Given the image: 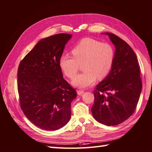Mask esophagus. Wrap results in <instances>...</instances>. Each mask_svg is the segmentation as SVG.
Instances as JSON below:
<instances>
[{"instance_id":"1","label":"esophagus","mask_w":152,"mask_h":152,"mask_svg":"<svg viewBox=\"0 0 152 152\" xmlns=\"http://www.w3.org/2000/svg\"><path fill=\"white\" fill-rule=\"evenodd\" d=\"M84 93L83 90H77V93L78 95H82Z\"/></svg>"}]
</instances>
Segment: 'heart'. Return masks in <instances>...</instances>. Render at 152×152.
<instances>
[{"label":"heart","instance_id":"obj_1","mask_svg":"<svg viewBox=\"0 0 152 152\" xmlns=\"http://www.w3.org/2000/svg\"><path fill=\"white\" fill-rule=\"evenodd\" d=\"M74 57L62 55L59 66L65 76L73 78L80 65L84 72L76 76L72 81L74 86L85 88L93 85L96 80L106 77L113 65L115 50L108 43H102L93 38H84L72 48Z\"/></svg>","mask_w":152,"mask_h":152}]
</instances>
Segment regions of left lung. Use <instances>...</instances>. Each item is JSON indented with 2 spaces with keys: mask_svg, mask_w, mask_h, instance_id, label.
<instances>
[{
  "mask_svg": "<svg viewBox=\"0 0 152 152\" xmlns=\"http://www.w3.org/2000/svg\"><path fill=\"white\" fill-rule=\"evenodd\" d=\"M105 34L115 47V60L110 72L94 91L91 111L96 121L110 126L121 124L133 114L142 81L137 56L131 47L113 34Z\"/></svg>",
  "mask_w": 152,
  "mask_h": 152,
  "instance_id": "8db88e82",
  "label": "left lung"
}]
</instances>
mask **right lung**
I'll list each match as a JSON object with an SVG mask.
<instances>
[{"label":"right lung","mask_w":152,"mask_h":152,"mask_svg":"<svg viewBox=\"0 0 152 152\" xmlns=\"http://www.w3.org/2000/svg\"><path fill=\"white\" fill-rule=\"evenodd\" d=\"M71 34H58L39 41L20 61L17 72L19 103L34 124L56 130L70 121L75 89L63 79L59 59Z\"/></svg>","instance_id":"right-lung-1"}]
</instances>
